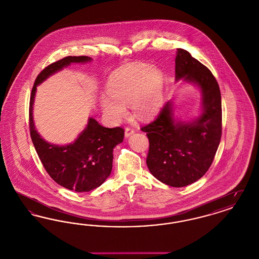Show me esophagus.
Segmentation results:
<instances>
[{"label":"esophagus","mask_w":259,"mask_h":259,"mask_svg":"<svg viewBox=\"0 0 259 259\" xmlns=\"http://www.w3.org/2000/svg\"><path fill=\"white\" fill-rule=\"evenodd\" d=\"M135 132V130L131 126H126L125 128V137H129Z\"/></svg>","instance_id":"34e87169"}]
</instances>
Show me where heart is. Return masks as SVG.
I'll list each match as a JSON object with an SVG mask.
<instances>
[{
  "label": "heart",
  "mask_w": 259,
  "mask_h": 259,
  "mask_svg": "<svg viewBox=\"0 0 259 259\" xmlns=\"http://www.w3.org/2000/svg\"><path fill=\"white\" fill-rule=\"evenodd\" d=\"M109 94L102 97V108L113 121H119L131 104L137 117L147 119L160 108L163 75L147 64H129L116 70L108 81Z\"/></svg>",
  "instance_id": "obj_1"
}]
</instances>
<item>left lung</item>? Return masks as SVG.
I'll use <instances>...</instances> for the list:
<instances>
[{"instance_id": "1", "label": "left lung", "mask_w": 259, "mask_h": 259, "mask_svg": "<svg viewBox=\"0 0 259 259\" xmlns=\"http://www.w3.org/2000/svg\"><path fill=\"white\" fill-rule=\"evenodd\" d=\"M181 78L201 88L204 108L200 117L190 123H175L172 104L168 102L153 121L141 127L149 142V172L174 187L190 185L206 174L222 133V96L215 77L188 51L178 49L176 79Z\"/></svg>"}]
</instances>
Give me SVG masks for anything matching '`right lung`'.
<instances>
[{"label": "right lung", "mask_w": 259, "mask_h": 259, "mask_svg": "<svg viewBox=\"0 0 259 259\" xmlns=\"http://www.w3.org/2000/svg\"><path fill=\"white\" fill-rule=\"evenodd\" d=\"M88 56H67L46 67L37 74L29 105V129L38 158L50 178L65 188L88 192L102 185L111 175L113 148L123 141L122 127L106 128L89 118L87 128L73 144L59 147L47 143L35 130L33 103L37 84L71 63L90 61Z\"/></svg>", "instance_id": "obj_1"}]
</instances>
